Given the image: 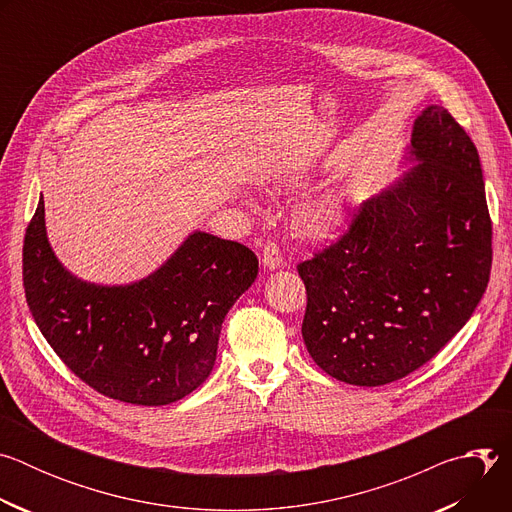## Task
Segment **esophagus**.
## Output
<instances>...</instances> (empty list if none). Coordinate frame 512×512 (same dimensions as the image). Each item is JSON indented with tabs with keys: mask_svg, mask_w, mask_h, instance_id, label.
Masks as SVG:
<instances>
[{
	"mask_svg": "<svg viewBox=\"0 0 512 512\" xmlns=\"http://www.w3.org/2000/svg\"><path fill=\"white\" fill-rule=\"evenodd\" d=\"M261 263H263V267H267V269H279L281 265H283V255H281V251H279V247L275 245V243H267L265 247H263V253H261Z\"/></svg>",
	"mask_w": 512,
	"mask_h": 512,
	"instance_id": "obj_1",
	"label": "esophagus"
}]
</instances>
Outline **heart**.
<instances>
[{
	"mask_svg": "<svg viewBox=\"0 0 512 512\" xmlns=\"http://www.w3.org/2000/svg\"><path fill=\"white\" fill-rule=\"evenodd\" d=\"M344 216V200L334 192H326L306 204L302 212V225L312 237L324 239L344 223Z\"/></svg>",
	"mask_w": 512,
	"mask_h": 512,
	"instance_id": "1",
	"label": "heart"
}]
</instances>
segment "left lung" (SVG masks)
<instances>
[{
	"instance_id": "obj_1",
	"label": "left lung",
	"mask_w": 512,
	"mask_h": 512,
	"mask_svg": "<svg viewBox=\"0 0 512 512\" xmlns=\"http://www.w3.org/2000/svg\"><path fill=\"white\" fill-rule=\"evenodd\" d=\"M407 162L348 233L298 265L302 336L330 377L379 387L417 371L470 320L492 265L476 145L440 105L413 123Z\"/></svg>"
}]
</instances>
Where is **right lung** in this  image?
<instances>
[{"mask_svg":"<svg viewBox=\"0 0 512 512\" xmlns=\"http://www.w3.org/2000/svg\"><path fill=\"white\" fill-rule=\"evenodd\" d=\"M257 271L249 247L194 231L148 277L85 281L54 255L42 196L24 239L26 302L40 332L81 381L131 405H168L206 381L225 316Z\"/></svg>","mask_w":512,"mask_h":512,"instance_id":"right-lung-1","label":"right lung"}]
</instances>
